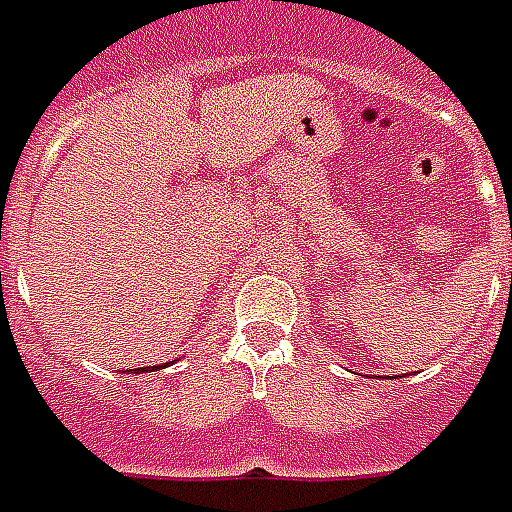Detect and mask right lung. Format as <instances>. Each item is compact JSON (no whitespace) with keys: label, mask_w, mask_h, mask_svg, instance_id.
I'll return each mask as SVG.
<instances>
[{"label":"right lung","mask_w":512,"mask_h":512,"mask_svg":"<svg viewBox=\"0 0 512 512\" xmlns=\"http://www.w3.org/2000/svg\"><path fill=\"white\" fill-rule=\"evenodd\" d=\"M151 369H157V366H143V369H135L132 374H143V372H151Z\"/></svg>","instance_id":"obj_1"}]
</instances>
